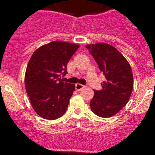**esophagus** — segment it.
<instances>
[{"mask_svg": "<svg viewBox=\"0 0 155 155\" xmlns=\"http://www.w3.org/2000/svg\"><path fill=\"white\" fill-rule=\"evenodd\" d=\"M84 87H85V86H84V85H81V84H76V89L77 91L82 90V89L84 88Z\"/></svg>", "mask_w": 155, "mask_h": 155, "instance_id": "esophagus-1", "label": "esophagus"}]
</instances>
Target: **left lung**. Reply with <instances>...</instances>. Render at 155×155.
I'll return each mask as SVG.
<instances>
[{"label":"left lung","instance_id":"8db88e82","mask_svg":"<svg viewBox=\"0 0 155 155\" xmlns=\"http://www.w3.org/2000/svg\"><path fill=\"white\" fill-rule=\"evenodd\" d=\"M96 61L106 80L101 91H94L90 107L95 115L109 118L127 104L134 87V77L129 62L117 48L104 43L85 46Z\"/></svg>","mask_w":155,"mask_h":155}]
</instances>
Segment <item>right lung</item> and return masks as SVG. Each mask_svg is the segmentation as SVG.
<instances>
[{
	"label": "right lung",
	"mask_w": 155,
	"mask_h": 155,
	"mask_svg": "<svg viewBox=\"0 0 155 155\" xmlns=\"http://www.w3.org/2000/svg\"><path fill=\"white\" fill-rule=\"evenodd\" d=\"M79 45L53 41L37 48L30 58L25 76L26 92L36 113L47 120L66 112L75 85L64 82L67 65Z\"/></svg>",
	"instance_id": "right-lung-1"
}]
</instances>
